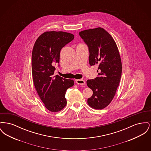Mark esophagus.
<instances>
[{
	"instance_id": "1",
	"label": "esophagus",
	"mask_w": 151,
	"mask_h": 151,
	"mask_svg": "<svg viewBox=\"0 0 151 151\" xmlns=\"http://www.w3.org/2000/svg\"><path fill=\"white\" fill-rule=\"evenodd\" d=\"M75 81H76V83L78 84H79V85H82V86H84V85H85V84H86V83L85 80H83V79H78V80H75Z\"/></svg>"
}]
</instances>
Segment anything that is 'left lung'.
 <instances>
[{"instance_id":"1","label":"left lung","mask_w":151,"mask_h":151,"mask_svg":"<svg viewBox=\"0 0 151 151\" xmlns=\"http://www.w3.org/2000/svg\"><path fill=\"white\" fill-rule=\"evenodd\" d=\"M89 52V63L99 65L98 76L88 80V86L93 95L88 99L91 108L102 109L113 99L122 75V63L119 51L111 35L101 28L79 32Z\"/></svg>"}]
</instances>
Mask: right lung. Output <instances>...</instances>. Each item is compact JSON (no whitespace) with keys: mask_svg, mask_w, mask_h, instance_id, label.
Returning a JSON list of instances; mask_svg holds the SVG:
<instances>
[{"mask_svg":"<svg viewBox=\"0 0 151 151\" xmlns=\"http://www.w3.org/2000/svg\"><path fill=\"white\" fill-rule=\"evenodd\" d=\"M73 39L74 36L70 33L46 32L37 38L33 46L32 71L34 85L45 107L52 112L65 108L66 91L74 84L73 80L54 75V65L59 62L61 49Z\"/></svg>","mask_w":151,"mask_h":151,"instance_id":"add662e5","label":"right lung"}]
</instances>
